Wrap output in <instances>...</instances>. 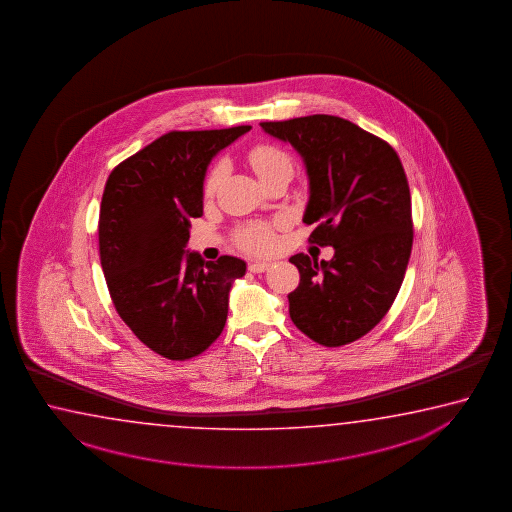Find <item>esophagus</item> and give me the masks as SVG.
Masks as SVG:
<instances>
[{
    "label": "esophagus",
    "instance_id": "1",
    "mask_svg": "<svg viewBox=\"0 0 512 512\" xmlns=\"http://www.w3.org/2000/svg\"><path fill=\"white\" fill-rule=\"evenodd\" d=\"M269 269V261H251V263H249V270L254 272V274H260V272H265V270Z\"/></svg>",
    "mask_w": 512,
    "mask_h": 512
}]
</instances>
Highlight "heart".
<instances>
[{"mask_svg": "<svg viewBox=\"0 0 512 512\" xmlns=\"http://www.w3.org/2000/svg\"><path fill=\"white\" fill-rule=\"evenodd\" d=\"M247 158H249L252 169L256 171V175L261 178V182H265L267 178L276 175L283 169L292 171V160L289 155L278 146H272L267 142L252 146L247 153ZM220 178H222V168L216 166L205 180V195H213L216 187L220 184ZM234 242L243 251L252 252V254H267L276 245L274 225L267 222L247 223L236 231Z\"/></svg>", "mask_w": 512, "mask_h": 512, "instance_id": "obj_1", "label": "heart"}]
</instances>
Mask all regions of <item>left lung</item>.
Masks as SVG:
<instances>
[{"label":"left lung","mask_w":512,"mask_h":512,"mask_svg":"<svg viewBox=\"0 0 512 512\" xmlns=\"http://www.w3.org/2000/svg\"><path fill=\"white\" fill-rule=\"evenodd\" d=\"M298 151L310 182L303 222L310 242L334 247L330 261L296 254L292 323L323 346L368 334L399 294L413 245L411 195L399 155L386 140L334 115L260 122Z\"/></svg>","instance_id":"obj_1"}]
</instances>
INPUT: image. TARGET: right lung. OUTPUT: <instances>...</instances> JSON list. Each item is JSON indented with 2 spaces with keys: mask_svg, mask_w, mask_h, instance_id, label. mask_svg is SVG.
<instances>
[{
  "mask_svg": "<svg viewBox=\"0 0 512 512\" xmlns=\"http://www.w3.org/2000/svg\"><path fill=\"white\" fill-rule=\"evenodd\" d=\"M251 130L169 131L113 169L99 214L106 285L122 321L171 361L202 354L222 334L229 290L245 261L186 251L189 218L204 213L214 155Z\"/></svg>",
  "mask_w": 512,
  "mask_h": 512,
  "instance_id": "obj_1",
  "label": "right lung"
}]
</instances>
